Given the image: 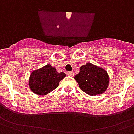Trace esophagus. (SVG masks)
<instances>
[{"label":"esophagus","instance_id":"1","mask_svg":"<svg viewBox=\"0 0 134 134\" xmlns=\"http://www.w3.org/2000/svg\"><path fill=\"white\" fill-rule=\"evenodd\" d=\"M67 74H68V76H74V73L73 72V71H70V72H68V73H67Z\"/></svg>","mask_w":134,"mask_h":134}]
</instances>
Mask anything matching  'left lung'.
I'll use <instances>...</instances> for the list:
<instances>
[{"label": "left lung", "mask_w": 134, "mask_h": 134, "mask_svg": "<svg viewBox=\"0 0 134 134\" xmlns=\"http://www.w3.org/2000/svg\"><path fill=\"white\" fill-rule=\"evenodd\" d=\"M79 88L90 96L103 93L108 86L109 77L103 68L87 63L80 68L79 74L75 76Z\"/></svg>", "instance_id": "1"}]
</instances>
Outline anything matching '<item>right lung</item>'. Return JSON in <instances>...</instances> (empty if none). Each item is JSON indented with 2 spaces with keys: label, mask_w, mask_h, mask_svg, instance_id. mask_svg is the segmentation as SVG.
I'll return each instance as SVG.
<instances>
[{
  "label": "right lung",
  "mask_w": 134,
  "mask_h": 134,
  "mask_svg": "<svg viewBox=\"0 0 134 134\" xmlns=\"http://www.w3.org/2000/svg\"><path fill=\"white\" fill-rule=\"evenodd\" d=\"M65 76L64 73H58L54 67L48 64L31 73L29 78V86L36 94L46 95L55 89L59 82Z\"/></svg>",
  "instance_id": "right-lung-1"
}]
</instances>
